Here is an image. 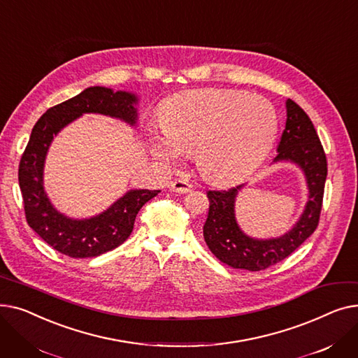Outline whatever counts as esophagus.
I'll return each instance as SVG.
<instances>
[{"label": "esophagus", "mask_w": 358, "mask_h": 358, "mask_svg": "<svg viewBox=\"0 0 358 358\" xmlns=\"http://www.w3.org/2000/svg\"><path fill=\"white\" fill-rule=\"evenodd\" d=\"M192 189H193V185L187 180H182V178H177L171 182H168V190L174 192V193L184 194V193H189Z\"/></svg>", "instance_id": "esophagus-1"}]
</instances>
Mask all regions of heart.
<instances>
[{
	"label": "heart",
	"instance_id": "obj_1",
	"mask_svg": "<svg viewBox=\"0 0 358 358\" xmlns=\"http://www.w3.org/2000/svg\"><path fill=\"white\" fill-rule=\"evenodd\" d=\"M161 134L150 152L165 164L194 155L200 174L213 182L250 176L270 152L278 123L274 107L245 91L206 88L168 100L159 115Z\"/></svg>",
	"mask_w": 358,
	"mask_h": 358
}]
</instances>
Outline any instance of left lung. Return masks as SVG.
<instances>
[{
    "label": "left lung",
    "mask_w": 358,
    "mask_h": 358,
    "mask_svg": "<svg viewBox=\"0 0 358 358\" xmlns=\"http://www.w3.org/2000/svg\"><path fill=\"white\" fill-rule=\"evenodd\" d=\"M286 108V129L273 162L289 161L300 166L306 177L309 200L287 234L273 239H255L243 234L235 219V199L243 184L228 190H209V213L203 236L212 254L232 268L266 270L294 252L317 228L328 174L327 155L305 110L290 99Z\"/></svg>",
    "instance_id": "obj_1"
}]
</instances>
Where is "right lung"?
I'll list each match as a JSON object with an SVG mask.
<instances>
[{"label":"right lung","instance_id":"right-lung-1","mask_svg":"<svg viewBox=\"0 0 358 358\" xmlns=\"http://www.w3.org/2000/svg\"><path fill=\"white\" fill-rule=\"evenodd\" d=\"M138 97L126 91L90 87L50 107L34 124L18 165V184L29 227L48 245L71 258L99 257L117 248L134 231L138 212L159 190H130L103 213L90 219H71L56 210L43 189V166L53 136L84 113L120 119L130 126L138 120Z\"/></svg>","mask_w":358,"mask_h":358}]
</instances>
